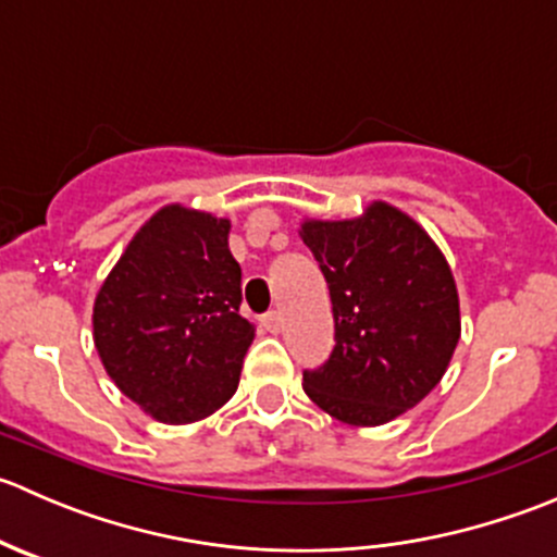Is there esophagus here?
<instances>
[{"instance_id": "1", "label": "esophagus", "mask_w": 557, "mask_h": 557, "mask_svg": "<svg viewBox=\"0 0 557 557\" xmlns=\"http://www.w3.org/2000/svg\"><path fill=\"white\" fill-rule=\"evenodd\" d=\"M261 325L269 331V334H280V329H283V314H280V312L263 314Z\"/></svg>"}]
</instances>
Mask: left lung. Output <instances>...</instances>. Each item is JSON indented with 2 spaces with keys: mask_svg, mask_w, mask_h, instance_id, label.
<instances>
[{
  "mask_svg": "<svg viewBox=\"0 0 557 557\" xmlns=\"http://www.w3.org/2000/svg\"><path fill=\"white\" fill-rule=\"evenodd\" d=\"M331 294L336 345L305 393L345 425H383L445 377L460 339L453 269L431 234L374 199L345 221L301 218Z\"/></svg>",
  "mask_w": 557,
  "mask_h": 557,
  "instance_id": "obj_1",
  "label": "left lung"
}]
</instances>
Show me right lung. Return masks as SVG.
Here are the masks:
<instances>
[{
	"mask_svg": "<svg viewBox=\"0 0 557 557\" xmlns=\"http://www.w3.org/2000/svg\"><path fill=\"white\" fill-rule=\"evenodd\" d=\"M232 221L177 201L128 239L94 299V345L126 398L159 423L210 418L234 396L256 325L239 314Z\"/></svg>",
	"mask_w": 557,
	"mask_h": 557,
	"instance_id": "right-lung-1",
	"label": "right lung"
}]
</instances>
